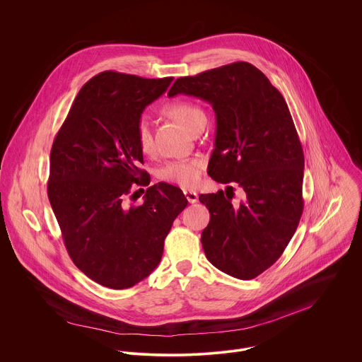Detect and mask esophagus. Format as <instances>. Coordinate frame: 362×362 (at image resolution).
<instances>
[{"label":"esophagus","instance_id":"1","mask_svg":"<svg viewBox=\"0 0 362 362\" xmlns=\"http://www.w3.org/2000/svg\"><path fill=\"white\" fill-rule=\"evenodd\" d=\"M184 195H185V198H187V201H188L189 204H195V202H198V194H197L195 191L184 189Z\"/></svg>","mask_w":362,"mask_h":362}]
</instances>
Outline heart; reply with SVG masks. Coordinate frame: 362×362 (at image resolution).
<instances>
[{
  "mask_svg": "<svg viewBox=\"0 0 362 362\" xmlns=\"http://www.w3.org/2000/svg\"><path fill=\"white\" fill-rule=\"evenodd\" d=\"M163 111L188 131H191L197 122L205 118V112L201 107L187 100L170 102L164 105ZM136 139L142 152H149L152 149V134L149 124L145 118H141L138 121ZM202 165L204 161L201 158L168 161L161 167L160 178L184 188H191L199 182Z\"/></svg>",
  "mask_w": 362,
  "mask_h": 362,
  "instance_id": "heart-1",
  "label": "heart"
}]
</instances>
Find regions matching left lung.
<instances>
[{
  "mask_svg": "<svg viewBox=\"0 0 362 362\" xmlns=\"http://www.w3.org/2000/svg\"><path fill=\"white\" fill-rule=\"evenodd\" d=\"M194 96L216 112L209 175L237 182L245 199L233 205L220 189L201 194L210 221L202 247L218 270L251 280L281 257L304 209V152L281 93L250 62L238 61L178 78L168 96Z\"/></svg>",
  "mask_w": 362,
  "mask_h": 362,
  "instance_id": "left-lung-1",
  "label": "left lung"
}]
</instances>
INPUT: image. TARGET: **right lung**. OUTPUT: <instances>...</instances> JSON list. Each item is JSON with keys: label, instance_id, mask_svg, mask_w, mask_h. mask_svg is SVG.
I'll use <instances>...</instances> for the list:
<instances>
[{"label": "right lung", "instance_id": "add662e5", "mask_svg": "<svg viewBox=\"0 0 362 362\" xmlns=\"http://www.w3.org/2000/svg\"><path fill=\"white\" fill-rule=\"evenodd\" d=\"M171 82L100 72L82 86L52 142L47 194L65 248L108 288L132 287L155 270L173 221L188 205L167 182L149 187L141 206L127 201L151 184L139 168L138 121Z\"/></svg>", "mask_w": 362, "mask_h": 362}]
</instances>
